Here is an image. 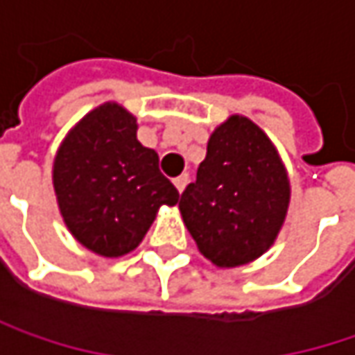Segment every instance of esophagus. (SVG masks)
Returning a JSON list of instances; mask_svg holds the SVG:
<instances>
[{
	"instance_id": "34e87169",
	"label": "esophagus",
	"mask_w": 355,
	"mask_h": 355,
	"mask_svg": "<svg viewBox=\"0 0 355 355\" xmlns=\"http://www.w3.org/2000/svg\"><path fill=\"white\" fill-rule=\"evenodd\" d=\"M187 184H189V175H187V173L175 178V187L178 189V193H182V191L187 189Z\"/></svg>"
}]
</instances>
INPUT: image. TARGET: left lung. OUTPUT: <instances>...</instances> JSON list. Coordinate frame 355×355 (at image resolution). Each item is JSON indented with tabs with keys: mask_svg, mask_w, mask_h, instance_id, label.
Returning <instances> with one entry per match:
<instances>
[{
	"mask_svg": "<svg viewBox=\"0 0 355 355\" xmlns=\"http://www.w3.org/2000/svg\"><path fill=\"white\" fill-rule=\"evenodd\" d=\"M289 205L279 155L257 124L231 116L211 135L197 180L178 200L198 251L217 267L257 259L277 237Z\"/></svg>",
	"mask_w": 355,
	"mask_h": 355,
	"instance_id": "8db88e82",
	"label": "left lung"
}]
</instances>
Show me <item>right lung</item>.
<instances>
[{
  "mask_svg": "<svg viewBox=\"0 0 355 355\" xmlns=\"http://www.w3.org/2000/svg\"><path fill=\"white\" fill-rule=\"evenodd\" d=\"M53 189L73 237L104 257L136 249L158 209L178 202L157 153L136 140V118L118 104L92 110L68 135L53 162Z\"/></svg>",
  "mask_w": 355,
  "mask_h": 355,
  "instance_id": "obj_1",
  "label": "right lung"
}]
</instances>
